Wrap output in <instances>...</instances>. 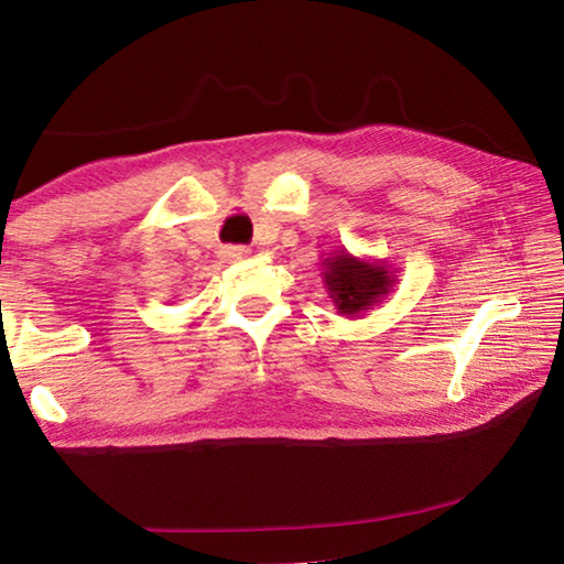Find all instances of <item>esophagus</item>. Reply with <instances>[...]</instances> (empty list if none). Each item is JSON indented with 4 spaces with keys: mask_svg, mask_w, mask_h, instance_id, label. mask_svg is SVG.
Returning a JSON list of instances; mask_svg holds the SVG:
<instances>
[{
    "mask_svg": "<svg viewBox=\"0 0 564 564\" xmlns=\"http://www.w3.org/2000/svg\"><path fill=\"white\" fill-rule=\"evenodd\" d=\"M248 253H251V251H248V248H243V246H234V248H228V251H226L228 259H246Z\"/></svg>",
    "mask_w": 564,
    "mask_h": 564,
    "instance_id": "1",
    "label": "esophagus"
}]
</instances>
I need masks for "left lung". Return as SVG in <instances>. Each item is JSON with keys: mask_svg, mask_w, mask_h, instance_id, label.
Segmentation results:
<instances>
[{"mask_svg": "<svg viewBox=\"0 0 564 564\" xmlns=\"http://www.w3.org/2000/svg\"><path fill=\"white\" fill-rule=\"evenodd\" d=\"M326 269L330 299L346 316H356V313L366 311L368 305H373L390 289L386 265L362 263L350 259L348 253L333 256V259L326 261Z\"/></svg>", "mask_w": 564, "mask_h": 564, "instance_id": "8db88e82", "label": "left lung"}]
</instances>
